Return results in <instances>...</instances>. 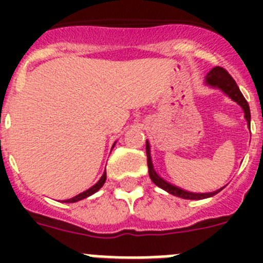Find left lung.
<instances>
[{"instance_id":"1","label":"left lung","mask_w":263,"mask_h":263,"mask_svg":"<svg viewBox=\"0 0 263 263\" xmlns=\"http://www.w3.org/2000/svg\"><path fill=\"white\" fill-rule=\"evenodd\" d=\"M205 84L210 85L212 88H217V89H221L228 97H231L234 103H237L238 105L242 108L243 110V117L248 121V126L250 129V109L249 104L245 100V97L241 93L240 88L237 87L236 81L233 80L229 73L225 71L221 67H215L213 69H211L208 72V75L205 76ZM146 154H147V167H148V175H150V179L153 180L155 185L160 187L162 190H164L168 194L174 195V196L182 197V199H188V200H201V199H206V197H212L215 196L216 194L221 191L222 188L217 190V191L213 192H206V194H196V192H190L185 191V190H182L178 185H174L171 183H168L167 180H164L162 176H159L155 171L154 166H153V160H152V154H150V143L148 141H146Z\"/></svg>"}]
</instances>
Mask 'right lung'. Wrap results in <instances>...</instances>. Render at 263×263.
I'll return each instance as SVG.
<instances>
[{
	"label": "right lung",
	"mask_w": 263,
	"mask_h": 263,
	"mask_svg": "<svg viewBox=\"0 0 263 263\" xmlns=\"http://www.w3.org/2000/svg\"><path fill=\"white\" fill-rule=\"evenodd\" d=\"M113 146H115V145H113ZM105 180H106V171H104L103 176L100 178V180L96 183V184L92 185V187H90L89 190H87V191H84V192H81V194L76 195V196H73V197H72V199H68V200H64V203H76V201L83 200V199H85V197L90 196V195H93L95 192H97L100 190V188L103 187L104 183H105Z\"/></svg>",
	"instance_id": "obj_1"
}]
</instances>
